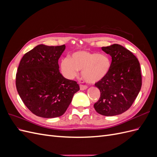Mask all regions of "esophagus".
<instances>
[{"label":"esophagus","mask_w":157,"mask_h":157,"mask_svg":"<svg viewBox=\"0 0 157 157\" xmlns=\"http://www.w3.org/2000/svg\"><path fill=\"white\" fill-rule=\"evenodd\" d=\"M87 88L88 87L86 86H85V85H82V84L80 85V90H84L87 89Z\"/></svg>","instance_id":"obj_1"}]
</instances>
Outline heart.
<instances>
[{"mask_svg":"<svg viewBox=\"0 0 157 157\" xmlns=\"http://www.w3.org/2000/svg\"><path fill=\"white\" fill-rule=\"evenodd\" d=\"M60 67L63 74L73 78L81 71L83 79L88 83L101 81L109 73L111 67L110 58L105 54H98L87 50L75 52L69 58L61 61Z\"/></svg>","mask_w":157,"mask_h":157,"instance_id":"obj_1","label":"heart"}]
</instances>
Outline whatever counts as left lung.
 I'll return each instance as SVG.
<instances>
[{"mask_svg":"<svg viewBox=\"0 0 157 157\" xmlns=\"http://www.w3.org/2000/svg\"><path fill=\"white\" fill-rule=\"evenodd\" d=\"M101 49L111 56V67L106 77L95 84L101 95L94 107L101 115H118L131 107L140 91V64L130 50L120 44Z\"/></svg>","mask_w":157,"mask_h":157,"instance_id":"1","label":"left lung"}]
</instances>
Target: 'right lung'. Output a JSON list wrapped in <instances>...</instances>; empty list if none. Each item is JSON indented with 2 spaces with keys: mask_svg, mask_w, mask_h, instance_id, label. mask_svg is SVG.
<instances>
[{
  "mask_svg": "<svg viewBox=\"0 0 157 157\" xmlns=\"http://www.w3.org/2000/svg\"><path fill=\"white\" fill-rule=\"evenodd\" d=\"M65 46L39 44L23 56L16 73L19 96L35 115L55 118L63 115L80 90L74 80L59 70L58 59Z\"/></svg>",
  "mask_w": 157,
  "mask_h": 157,
  "instance_id": "right-lung-1",
  "label": "right lung"
}]
</instances>
